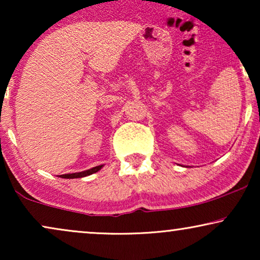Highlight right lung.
<instances>
[{"label": "right lung", "mask_w": 260, "mask_h": 260, "mask_svg": "<svg viewBox=\"0 0 260 260\" xmlns=\"http://www.w3.org/2000/svg\"><path fill=\"white\" fill-rule=\"evenodd\" d=\"M102 168H103V165L102 166L93 167V168H91V169H88V170H85V172L72 173V174H63V175H60V177H62V179H79V177H85V176L91 175V174H93V173H97L98 170H101Z\"/></svg>", "instance_id": "1"}]
</instances>
